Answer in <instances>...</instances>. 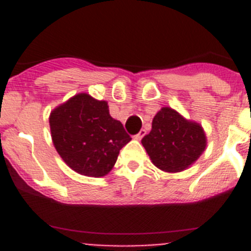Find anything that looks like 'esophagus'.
I'll return each mask as SVG.
<instances>
[{"label":"esophagus","instance_id":"34e87169","mask_svg":"<svg viewBox=\"0 0 251 251\" xmlns=\"http://www.w3.org/2000/svg\"><path fill=\"white\" fill-rule=\"evenodd\" d=\"M145 136H146V130L145 129H141V130H139L138 134H137V136H136V138L137 139H142Z\"/></svg>","mask_w":251,"mask_h":251}]
</instances>
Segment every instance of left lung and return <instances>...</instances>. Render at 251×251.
<instances>
[{
	"label": "left lung",
	"instance_id": "obj_1",
	"mask_svg": "<svg viewBox=\"0 0 251 251\" xmlns=\"http://www.w3.org/2000/svg\"><path fill=\"white\" fill-rule=\"evenodd\" d=\"M142 145L157 168L176 174L194 165L205 151L207 139L201 124L163 106L154 115L152 129L143 137Z\"/></svg>",
	"mask_w": 251,
	"mask_h": 251
}]
</instances>
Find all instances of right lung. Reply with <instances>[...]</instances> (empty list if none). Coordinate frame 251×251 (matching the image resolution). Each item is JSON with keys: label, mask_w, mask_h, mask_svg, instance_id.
Wrapping results in <instances>:
<instances>
[{"label": "right lung", "mask_w": 251, "mask_h": 251, "mask_svg": "<svg viewBox=\"0 0 251 251\" xmlns=\"http://www.w3.org/2000/svg\"><path fill=\"white\" fill-rule=\"evenodd\" d=\"M51 138L69 167L88 177L110 172L119 151L130 141L123 124L109 114L105 100L79 93L50 113Z\"/></svg>", "instance_id": "obj_1"}]
</instances>
